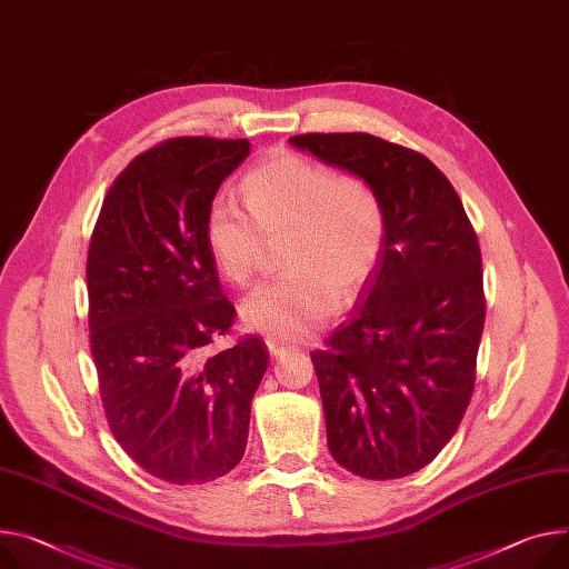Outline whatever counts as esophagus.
I'll use <instances>...</instances> for the list:
<instances>
[{
    "label": "esophagus",
    "instance_id": "esophagus-1",
    "mask_svg": "<svg viewBox=\"0 0 569 569\" xmlns=\"http://www.w3.org/2000/svg\"><path fill=\"white\" fill-rule=\"evenodd\" d=\"M266 345H268L272 358H281V356H286L290 349H295V345H290V342L277 338V336H268V338H266Z\"/></svg>",
    "mask_w": 569,
    "mask_h": 569
}]
</instances>
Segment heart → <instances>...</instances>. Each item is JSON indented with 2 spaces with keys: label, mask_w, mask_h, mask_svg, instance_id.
I'll list each match as a JSON object with an SVG mask.
<instances>
[{
  "label": "heart",
  "mask_w": 569,
  "mask_h": 569,
  "mask_svg": "<svg viewBox=\"0 0 569 569\" xmlns=\"http://www.w3.org/2000/svg\"><path fill=\"white\" fill-rule=\"evenodd\" d=\"M249 216L218 197L203 218V238L220 274L249 288L261 270L266 238H283L290 268L244 306L251 329L292 340L311 333L345 301L363 292L388 240L386 203L366 177L333 172L297 151H274L240 181Z\"/></svg>",
  "instance_id": "b5f03b06"
}]
</instances>
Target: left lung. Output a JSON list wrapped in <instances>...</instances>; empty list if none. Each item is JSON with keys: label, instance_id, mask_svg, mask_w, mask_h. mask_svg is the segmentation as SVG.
<instances>
[{"label": "left lung", "instance_id": "1", "mask_svg": "<svg viewBox=\"0 0 569 569\" xmlns=\"http://www.w3.org/2000/svg\"><path fill=\"white\" fill-rule=\"evenodd\" d=\"M290 142L366 177L388 213L377 274L316 366L331 456L345 470L401 479L456 433L477 379L486 322L481 249L449 179L420 151L370 133Z\"/></svg>", "mask_w": 569, "mask_h": 569}]
</instances>
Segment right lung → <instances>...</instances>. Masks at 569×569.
<instances>
[{
	"mask_svg": "<svg viewBox=\"0 0 569 569\" xmlns=\"http://www.w3.org/2000/svg\"><path fill=\"white\" fill-rule=\"evenodd\" d=\"M249 140L170 138L109 188L88 249V327L99 395L120 447L144 472L188 486L240 462L268 347L244 336L211 353L236 308L203 218Z\"/></svg>",
	"mask_w": 569,
	"mask_h": 569,
	"instance_id": "right-lung-1",
	"label": "right lung"
}]
</instances>
